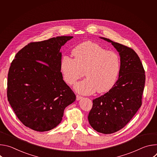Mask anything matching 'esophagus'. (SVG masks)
<instances>
[{
    "mask_svg": "<svg viewBox=\"0 0 157 157\" xmlns=\"http://www.w3.org/2000/svg\"><path fill=\"white\" fill-rule=\"evenodd\" d=\"M82 96H79V95H76V100H77V101H79V100H80V99H82Z\"/></svg>",
    "mask_w": 157,
    "mask_h": 157,
    "instance_id": "obj_1",
    "label": "esophagus"
}]
</instances>
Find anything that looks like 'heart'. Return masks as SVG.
<instances>
[{"instance_id": "heart-1", "label": "heart", "mask_w": 157, "mask_h": 157, "mask_svg": "<svg viewBox=\"0 0 157 157\" xmlns=\"http://www.w3.org/2000/svg\"><path fill=\"white\" fill-rule=\"evenodd\" d=\"M75 58L64 55L60 61V70L64 81L70 85L83 76L86 78L77 83L76 91L82 94L94 92L105 93L114 86L120 70L119 55L107 51L99 44L87 41L76 46L72 51Z\"/></svg>"}]
</instances>
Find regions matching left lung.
<instances>
[{
	"instance_id": "left-lung-1",
	"label": "left lung",
	"mask_w": 157,
	"mask_h": 157,
	"mask_svg": "<svg viewBox=\"0 0 157 157\" xmlns=\"http://www.w3.org/2000/svg\"><path fill=\"white\" fill-rule=\"evenodd\" d=\"M119 53L118 80L104 95L93 99L88 116L89 124L97 132L109 134L122 129L142 105L145 75L142 63L133 49L103 37Z\"/></svg>"
}]
</instances>
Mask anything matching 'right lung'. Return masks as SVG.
Here are the masks:
<instances>
[{
  "instance_id": "obj_1",
  "label": "right lung",
  "mask_w": 157,
  "mask_h": 157,
  "mask_svg": "<svg viewBox=\"0 0 157 157\" xmlns=\"http://www.w3.org/2000/svg\"><path fill=\"white\" fill-rule=\"evenodd\" d=\"M71 38L61 36L29 43L11 63L8 101L18 119L33 130L44 132L56 127L64 109L76 100L60 70L59 50Z\"/></svg>"
}]
</instances>
